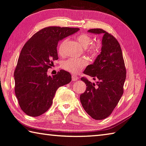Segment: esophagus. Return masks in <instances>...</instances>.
Wrapping results in <instances>:
<instances>
[{
    "label": "esophagus",
    "instance_id": "obj_1",
    "mask_svg": "<svg viewBox=\"0 0 146 146\" xmlns=\"http://www.w3.org/2000/svg\"><path fill=\"white\" fill-rule=\"evenodd\" d=\"M71 78H72V80H74V81H75V80H77L78 79H79V78H78L77 76H75L74 75L71 76Z\"/></svg>",
    "mask_w": 146,
    "mask_h": 146
}]
</instances>
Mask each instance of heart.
I'll use <instances>...</instances> for the list:
<instances>
[{
    "label": "heart",
    "mask_w": 146,
    "mask_h": 146,
    "mask_svg": "<svg viewBox=\"0 0 146 146\" xmlns=\"http://www.w3.org/2000/svg\"><path fill=\"white\" fill-rule=\"evenodd\" d=\"M76 40L82 48H86V52L92 56H96L99 51V44L98 43H93L89 45L92 42V38L86 33H80L76 36ZM66 40H64L58 46V52L60 55L64 54V44ZM87 65V61L84 58H70L65 60L62 63L63 69H66L71 73L77 74Z\"/></svg>",
    "instance_id": "b5f03b06"
}]
</instances>
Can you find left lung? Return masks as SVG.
<instances>
[{"mask_svg":"<svg viewBox=\"0 0 146 146\" xmlns=\"http://www.w3.org/2000/svg\"><path fill=\"white\" fill-rule=\"evenodd\" d=\"M88 32L103 35L100 54L83 72L98 81L95 86L94 82L85 78L80 79L87 87L80 94V100L92 118L102 120L110 116L123 96L126 69L121 46L113 36L101 29H90Z\"/></svg>","mask_w":146,"mask_h":146,"instance_id":"obj_1","label":"left lung"}]
</instances>
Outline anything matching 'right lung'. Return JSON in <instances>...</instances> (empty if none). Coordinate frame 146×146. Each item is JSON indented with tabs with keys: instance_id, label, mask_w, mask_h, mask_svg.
Returning <instances> with one entry per match:
<instances>
[{
	"instance_id": "right-lung-1",
	"label": "right lung",
	"mask_w": 146,
	"mask_h": 146,
	"mask_svg": "<svg viewBox=\"0 0 146 146\" xmlns=\"http://www.w3.org/2000/svg\"><path fill=\"white\" fill-rule=\"evenodd\" d=\"M79 28L48 27L31 36L21 50L14 71L15 94L23 111L37 117L50 108L59 87L69 83L71 75L62 69L55 75L47 71L58 59V42Z\"/></svg>"
}]
</instances>
